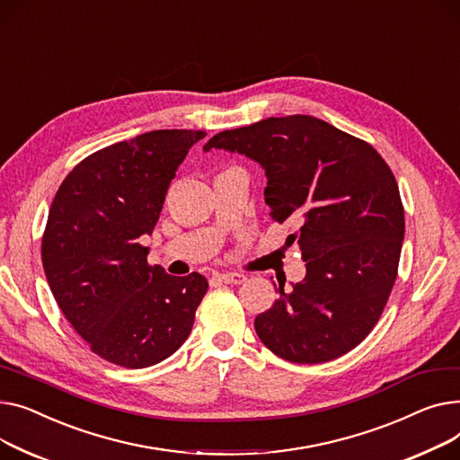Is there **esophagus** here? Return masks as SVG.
I'll list each match as a JSON object with an SVG mask.
<instances>
[{
    "label": "esophagus",
    "mask_w": 460,
    "mask_h": 460,
    "mask_svg": "<svg viewBox=\"0 0 460 460\" xmlns=\"http://www.w3.org/2000/svg\"><path fill=\"white\" fill-rule=\"evenodd\" d=\"M217 279L225 284H241V282L247 280V277L241 275V273H221V275H217Z\"/></svg>",
    "instance_id": "esophagus-1"
}]
</instances>
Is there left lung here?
I'll return each mask as SVG.
<instances>
[{"label": "left lung", "instance_id": "obj_1", "mask_svg": "<svg viewBox=\"0 0 460 460\" xmlns=\"http://www.w3.org/2000/svg\"><path fill=\"white\" fill-rule=\"evenodd\" d=\"M245 154L265 169V204L306 261L291 291L256 315L263 345L288 362L321 364L355 349L395 284L404 209L392 169L369 143L310 115L226 129L204 150Z\"/></svg>", "mask_w": 460, "mask_h": 460}]
</instances>
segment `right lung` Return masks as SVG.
Segmentation results:
<instances>
[{
	"label": "right lung",
	"instance_id": "1",
	"mask_svg": "<svg viewBox=\"0 0 460 460\" xmlns=\"http://www.w3.org/2000/svg\"><path fill=\"white\" fill-rule=\"evenodd\" d=\"M200 129H155L105 146L68 172L42 234V265L74 331L100 358L141 369L191 334L208 280L146 261L171 180Z\"/></svg>",
	"mask_w": 460,
	"mask_h": 460
}]
</instances>
